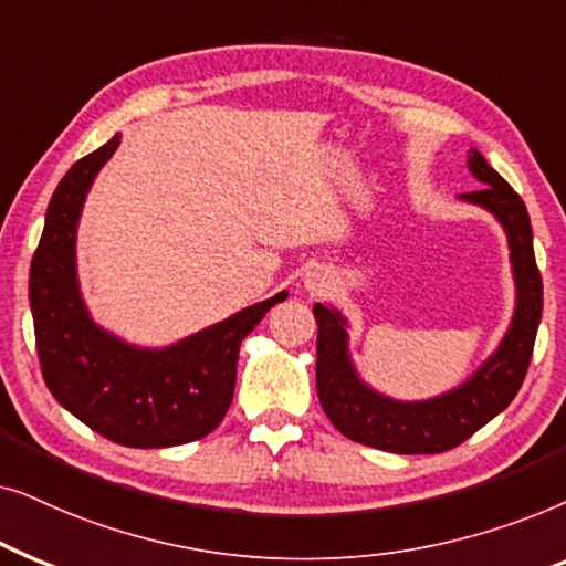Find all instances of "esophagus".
Returning a JSON list of instances; mask_svg holds the SVG:
<instances>
[{
  "instance_id": "obj_1",
  "label": "esophagus",
  "mask_w": 566,
  "mask_h": 566,
  "mask_svg": "<svg viewBox=\"0 0 566 566\" xmlns=\"http://www.w3.org/2000/svg\"><path fill=\"white\" fill-rule=\"evenodd\" d=\"M331 287V274L326 269H313L305 274V290L311 292V295H321V292H326Z\"/></svg>"
}]
</instances>
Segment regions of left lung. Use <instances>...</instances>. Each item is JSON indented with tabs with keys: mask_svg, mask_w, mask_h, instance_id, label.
<instances>
[{
	"mask_svg": "<svg viewBox=\"0 0 566 566\" xmlns=\"http://www.w3.org/2000/svg\"><path fill=\"white\" fill-rule=\"evenodd\" d=\"M469 170L481 188L461 193V199L492 212L502 224L517 292L507 334L469 380L427 401L382 396L354 370L344 315L323 303L313 305L318 321L315 388L321 406L338 432L361 446L401 455L446 453L507 409L528 373L544 311V282L533 255L528 209L479 149L469 153Z\"/></svg>",
	"mask_w": 566,
	"mask_h": 566,
	"instance_id": "8db88e82",
	"label": "left lung"
}]
</instances>
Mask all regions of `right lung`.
<instances>
[{
	"instance_id": "add662e5",
	"label": "right lung",
	"mask_w": 566,
	"mask_h": 566,
	"mask_svg": "<svg viewBox=\"0 0 566 566\" xmlns=\"http://www.w3.org/2000/svg\"><path fill=\"white\" fill-rule=\"evenodd\" d=\"M118 145L120 134L74 163L49 201L30 263L38 359L56 401L93 432L126 448H172L220 424L235 394L240 342L287 292L163 349L97 326L80 295L77 224L97 170Z\"/></svg>"
}]
</instances>
